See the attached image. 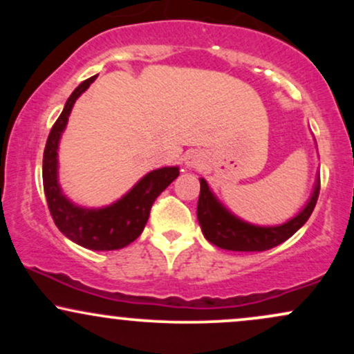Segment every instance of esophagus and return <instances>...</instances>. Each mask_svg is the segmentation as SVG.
I'll return each instance as SVG.
<instances>
[{
  "label": "esophagus",
  "instance_id": "esophagus-1",
  "mask_svg": "<svg viewBox=\"0 0 354 354\" xmlns=\"http://www.w3.org/2000/svg\"><path fill=\"white\" fill-rule=\"evenodd\" d=\"M189 166H191V168H200V161H196V160H191L189 161Z\"/></svg>",
  "mask_w": 354,
  "mask_h": 354
}]
</instances>
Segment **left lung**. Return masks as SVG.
Here are the masks:
<instances>
[{
    "label": "left lung",
    "instance_id": "8db88e82",
    "mask_svg": "<svg viewBox=\"0 0 354 354\" xmlns=\"http://www.w3.org/2000/svg\"><path fill=\"white\" fill-rule=\"evenodd\" d=\"M200 200H198V221L205 238L214 246L230 251H266L281 245L298 231L315 209L319 196V176L316 178L310 201L306 206L291 218L290 221L279 226H256L243 221L230 213L225 206L216 200L208 183L200 180Z\"/></svg>",
    "mask_w": 354,
    "mask_h": 354
}]
</instances>
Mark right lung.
Returning <instances> with one entry per match:
<instances>
[{"label": "right lung", "instance_id": "obj_1", "mask_svg": "<svg viewBox=\"0 0 354 354\" xmlns=\"http://www.w3.org/2000/svg\"><path fill=\"white\" fill-rule=\"evenodd\" d=\"M96 80L91 76L80 84L53 124L43 154V186L48 208L58 230L76 245L93 251H111L128 246L143 233L154 200L176 180L178 166L154 169L141 178L121 200L98 209L76 206L63 194L58 183V145L66 128L75 101Z\"/></svg>", "mask_w": 354, "mask_h": 354}]
</instances>
